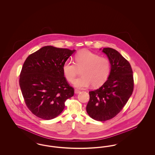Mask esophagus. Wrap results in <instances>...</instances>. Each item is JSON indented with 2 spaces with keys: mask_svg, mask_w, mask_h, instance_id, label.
I'll return each instance as SVG.
<instances>
[{
  "mask_svg": "<svg viewBox=\"0 0 155 155\" xmlns=\"http://www.w3.org/2000/svg\"><path fill=\"white\" fill-rule=\"evenodd\" d=\"M74 92H75V94H79V93L80 92V90H78V89H75V91H74Z\"/></svg>",
  "mask_w": 155,
  "mask_h": 155,
  "instance_id": "34e87169",
  "label": "esophagus"
}]
</instances>
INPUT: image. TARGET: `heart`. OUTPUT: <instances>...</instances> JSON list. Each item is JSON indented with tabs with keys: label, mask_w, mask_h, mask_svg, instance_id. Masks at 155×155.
<instances>
[{
	"label": "heart",
	"mask_w": 155,
	"mask_h": 155,
	"mask_svg": "<svg viewBox=\"0 0 155 155\" xmlns=\"http://www.w3.org/2000/svg\"><path fill=\"white\" fill-rule=\"evenodd\" d=\"M75 63L67 60L63 66V71L67 81L73 82L81 70V77L74 82L78 88H85L91 84L98 87L106 81L110 75L111 64L109 60L88 50L78 52L74 58Z\"/></svg>",
	"instance_id": "obj_1"
}]
</instances>
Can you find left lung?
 I'll return each instance as SVG.
<instances>
[{
  "instance_id": "obj_1",
  "label": "left lung",
  "mask_w": 155,
  "mask_h": 155,
  "mask_svg": "<svg viewBox=\"0 0 155 155\" xmlns=\"http://www.w3.org/2000/svg\"><path fill=\"white\" fill-rule=\"evenodd\" d=\"M110 62L108 80L96 90L89 92L87 111L91 118L100 121L110 120L120 112L134 90L133 70L130 63L116 50L103 48Z\"/></svg>"
}]
</instances>
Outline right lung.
Listing matches in <instances>:
<instances>
[{"label":"right lung","mask_w":155,"mask_h":155,"mask_svg":"<svg viewBox=\"0 0 155 155\" xmlns=\"http://www.w3.org/2000/svg\"><path fill=\"white\" fill-rule=\"evenodd\" d=\"M75 50L46 46L24 61L19 84L27 107L38 117L51 120L73 96L74 89L64 75L63 66Z\"/></svg>","instance_id":"add662e5"}]
</instances>
